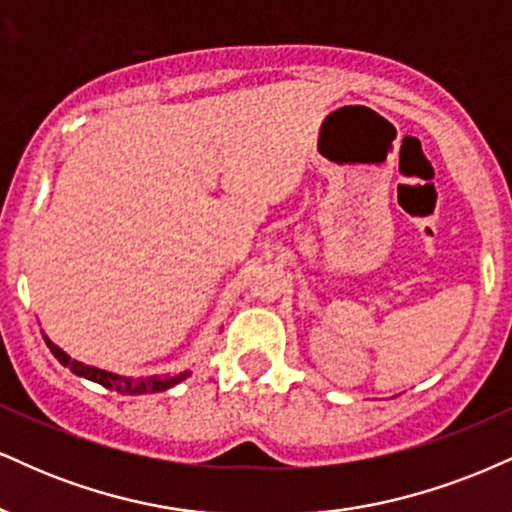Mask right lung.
<instances>
[{
  "mask_svg": "<svg viewBox=\"0 0 512 512\" xmlns=\"http://www.w3.org/2000/svg\"><path fill=\"white\" fill-rule=\"evenodd\" d=\"M45 342H47V347H50V352L54 354V357H57V362L66 366V369H71V374L88 378V381L100 383L102 388L117 390V393H122V395L162 393V390L177 386V383H182L184 378L191 376V371H179V374H167V376H148V378L119 376V374H112V371L98 369V366H88V364L78 362V359H71L69 354H66L62 347L54 345V342L47 338V335H45Z\"/></svg>",
  "mask_w": 512,
  "mask_h": 512,
  "instance_id": "1",
  "label": "right lung"
}]
</instances>
